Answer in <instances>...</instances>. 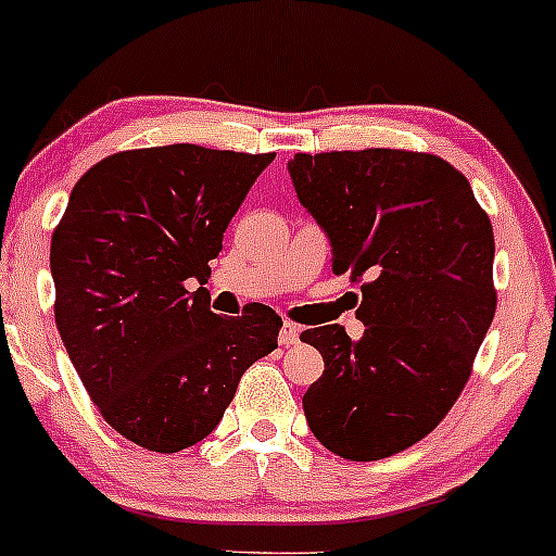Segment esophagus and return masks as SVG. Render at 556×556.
Returning a JSON list of instances; mask_svg holds the SVG:
<instances>
[{
	"mask_svg": "<svg viewBox=\"0 0 556 556\" xmlns=\"http://www.w3.org/2000/svg\"><path fill=\"white\" fill-rule=\"evenodd\" d=\"M301 343V327H295V325H282V329H279V345H285V348H290V345H298Z\"/></svg>",
	"mask_w": 556,
	"mask_h": 556,
	"instance_id": "34e87169",
	"label": "esophagus"
}]
</instances>
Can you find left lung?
Returning a JSON list of instances; mask_svg holds the SVG:
<instances>
[{
	"instance_id": "obj_1",
	"label": "left lung",
	"mask_w": 556,
	"mask_h": 556,
	"mask_svg": "<svg viewBox=\"0 0 556 556\" xmlns=\"http://www.w3.org/2000/svg\"><path fill=\"white\" fill-rule=\"evenodd\" d=\"M298 200L362 285L364 334H301L325 358L303 395L311 432L351 462L399 454L432 432L467 386L493 314V229L451 163L406 150H343L288 163Z\"/></svg>"
}]
</instances>
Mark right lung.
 I'll list each match as a JSON object with an SVG mask.
<instances>
[{
	"instance_id": "obj_1",
	"label": "right lung",
	"mask_w": 556,
	"mask_h": 556,
	"mask_svg": "<svg viewBox=\"0 0 556 556\" xmlns=\"http://www.w3.org/2000/svg\"><path fill=\"white\" fill-rule=\"evenodd\" d=\"M274 152H115L73 187L52 235L54 321L89 399L137 446L176 454L216 430L250 364L277 348L268 306L211 311L208 261Z\"/></svg>"
}]
</instances>
